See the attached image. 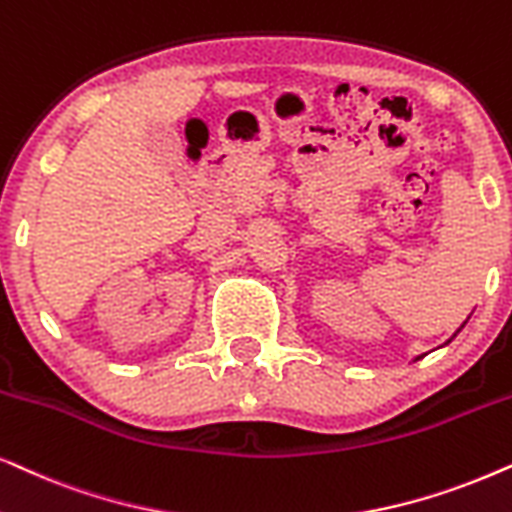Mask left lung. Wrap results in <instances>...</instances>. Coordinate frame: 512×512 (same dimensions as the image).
<instances>
[{"instance_id": "obj_1", "label": "left lung", "mask_w": 512, "mask_h": 512, "mask_svg": "<svg viewBox=\"0 0 512 512\" xmlns=\"http://www.w3.org/2000/svg\"><path fill=\"white\" fill-rule=\"evenodd\" d=\"M466 322H468V320H466ZM466 322H463V324H461V329H463V327H466ZM461 329H459V331H461ZM459 331H456V334H459ZM456 334H454V336H456ZM454 336H451V338H454ZM451 338H449V341H447V343H451ZM447 343H444V345H447ZM416 360H421V357H416Z\"/></svg>"}]
</instances>
